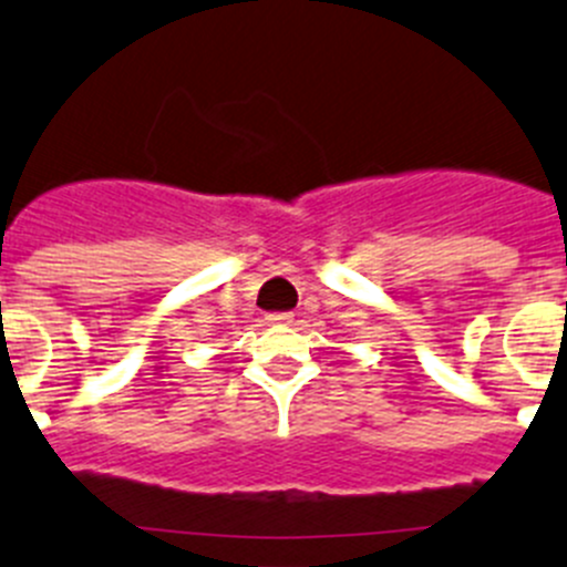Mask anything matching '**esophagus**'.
<instances>
[{
  "mask_svg": "<svg viewBox=\"0 0 567 567\" xmlns=\"http://www.w3.org/2000/svg\"><path fill=\"white\" fill-rule=\"evenodd\" d=\"M266 321L268 323H293V316H290V312H271Z\"/></svg>",
  "mask_w": 567,
  "mask_h": 567,
  "instance_id": "34e87169",
  "label": "esophagus"
}]
</instances>
